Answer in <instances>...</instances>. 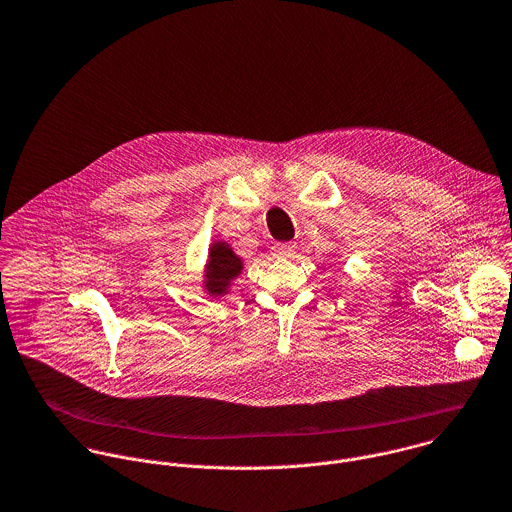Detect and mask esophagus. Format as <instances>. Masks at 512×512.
Segmentation results:
<instances>
[{"label": "esophagus", "instance_id": "obj_1", "mask_svg": "<svg viewBox=\"0 0 512 512\" xmlns=\"http://www.w3.org/2000/svg\"><path fill=\"white\" fill-rule=\"evenodd\" d=\"M272 252H274V256H278V258H284V256H292L293 252H295V244H293V242H286V244H276V246L272 248Z\"/></svg>", "mask_w": 512, "mask_h": 512}]
</instances>
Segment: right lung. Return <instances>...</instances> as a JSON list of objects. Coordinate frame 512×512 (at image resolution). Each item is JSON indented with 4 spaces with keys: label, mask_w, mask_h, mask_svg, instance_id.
Instances as JSON below:
<instances>
[{
    "label": "right lung",
    "mask_w": 512,
    "mask_h": 512,
    "mask_svg": "<svg viewBox=\"0 0 512 512\" xmlns=\"http://www.w3.org/2000/svg\"><path fill=\"white\" fill-rule=\"evenodd\" d=\"M242 262L230 250L226 242H215L209 252L207 266V290L213 295H222L228 290V284L240 274Z\"/></svg>",
    "instance_id": "1"
}]
</instances>
